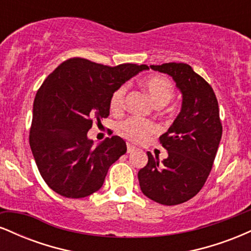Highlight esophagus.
Returning a JSON list of instances; mask_svg holds the SVG:
<instances>
[{
    "instance_id": "esophagus-1",
    "label": "esophagus",
    "mask_w": 251,
    "mask_h": 251,
    "mask_svg": "<svg viewBox=\"0 0 251 251\" xmlns=\"http://www.w3.org/2000/svg\"><path fill=\"white\" fill-rule=\"evenodd\" d=\"M134 150H135L134 146H132V145H129V144H127V153H132Z\"/></svg>"
}]
</instances>
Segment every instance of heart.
<instances>
[{"instance_id": "obj_1", "label": "heart", "mask_w": 251, "mask_h": 251, "mask_svg": "<svg viewBox=\"0 0 251 251\" xmlns=\"http://www.w3.org/2000/svg\"><path fill=\"white\" fill-rule=\"evenodd\" d=\"M143 87L152 98L157 106H164L170 102L174 98L175 87L174 83L170 79L160 75H152L146 77L143 81ZM127 88L125 85L118 87L112 94L109 99V107L111 111L119 112L124 107L125 101V94ZM155 131V126L149 120L142 119L138 117H132L126 119L125 122L120 123L118 126V132L126 139L133 143H142Z\"/></svg>"}]
</instances>
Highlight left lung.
<instances>
[{
	"mask_svg": "<svg viewBox=\"0 0 251 251\" xmlns=\"http://www.w3.org/2000/svg\"><path fill=\"white\" fill-rule=\"evenodd\" d=\"M150 68L171 76L183 99L179 114L159 138L168 158L159 162L148 152L138 179L150 200L177 205L197 195L208 179L222 138L220 108L214 89L191 66L169 62Z\"/></svg>",
	"mask_w": 251,
	"mask_h": 251,
	"instance_id": "8db88e82",
	"label": "left lung"
}]
</instances>
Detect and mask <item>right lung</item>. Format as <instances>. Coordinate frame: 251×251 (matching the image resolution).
Returning <instances> with one entry per match:
<instances>
[{
  "label": "right lung",
  "mask_w": 251,
  "mask_h": 251,
  "mask_svg": "<svg viewBox=\"0 0 251 251\" xmlns=\"http://www.w3.org/2000/svg\"><path fill=\"white\" fill-rule=\"evenodd\" d=\"M146 70V65L109 67L73 57L43 81L34 100L29 144L53 191L83 198L101 188L109 166L126 153V143L112 135L94 148L87 132L93 122L108 117L113 92Z\"/></svg>",
  "instance_id": "add662e5"
}]
</instances>
